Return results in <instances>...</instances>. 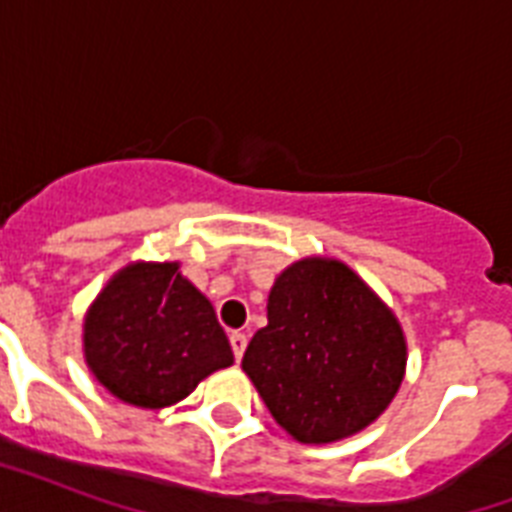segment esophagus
Segmentation results:
<instances>
[{
	"label": "esophagus",
	"mask_w": 512,
	"mask_h": 512,
	"mask_svg": "<svg viewBox=\"0 0 512 512\" xmlns=\"http://www.w3.org/2000/svg\"><path fill=\"white\" fill-rule=\"evenodd\" d=\"M231 348H233V356H236V361H241L244 350H247V335H244V332H231Z\"/></svg>",
	"instance_id": "1"
}]
</instances>
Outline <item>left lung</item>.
I'll use <instances>...</instances> for the list:
<instances>
[{"label": "left lung", "mask_w": 512, "mask_h": 512, "mask_svg": "<svg viewBox=\"0 0 512 512\" xmlns=\"http://www.w3.org/2000/svg\"><path fill=\"white\" fill-rule=\"evenodd\" d=\"M396 316L337 260L289 265L268 295V327L249 340L241 369L281 428L303 444L364 430L404 380Z\"/></svg>", "instance_id": "obj_1"}]
</instances>
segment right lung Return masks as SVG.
I'll use <instances>...</instances> for the list:
<instances>
[{"instance_id":"right-lung-1","label":"right lung","mask_w":512,"mask_h":512,"mask_svg":"<svg viewBox=\"0 0 512 512\" xmlns=\"http://www.w3.org/2000/svg\"><path fill=\"white\" fill-rule=\"evenodd\" d=\"M84 358L116 398L159 409L231 366L233 350L212 303L177 263H138L116 273L92 303Z\"/></svg>"}]
</instances>
